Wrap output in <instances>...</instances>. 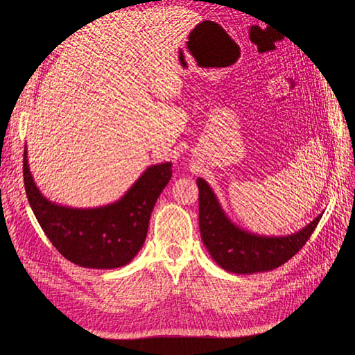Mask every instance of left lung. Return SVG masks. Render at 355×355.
<instances>
[{"label": "left lung", "instance_id": "obj_1", "mask_svg": "<svg viewBox=\"0 0 355 355\" xmlns=\"http://www.w3.org/2000/svg\"><path fill=\"white\" fill-rule=\"evenodd\" d=\"M201 240L223 270L235 274L271 271L302 249L318 225L321 214L304 230L287 237H261L240 230L225 216L206 180L197 179Z\"/></svg>", "mask_w": 355, "mask_h": 355}]
</instances>
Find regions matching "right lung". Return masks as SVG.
I'll return each instance as SVG.
<instances>
[{
    "instance_id": "add662e5",
    "label": "right lung",
    "mask_w": 355,
    "mask_h": 355,
    "mask_svg": "<svg viewBox=\"0 0 355 355\" xmlns=\"http://www.w3.org/2000/svg\"><path fill=\"white\" fill-rule=\"evenodd\" d=\"M171 178V163L151 166L114 204L98 209L58 206L41 196L24 153V182L29 206L56 250L75 265L111 270L127 265L145 243L149 218Z\"/></svg>"
}]
</instances>
